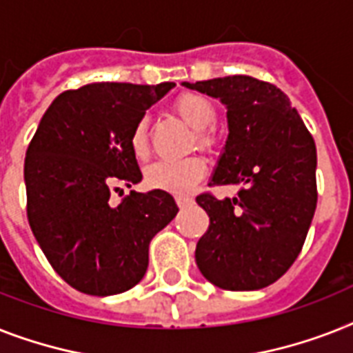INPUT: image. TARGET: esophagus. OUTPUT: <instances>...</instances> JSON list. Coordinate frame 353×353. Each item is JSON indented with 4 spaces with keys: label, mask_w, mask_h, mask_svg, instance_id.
<instances>
[{
    "label": "esophagus",
    "mask_w": 353,
    "mask_h": 353,
    "mask_svg": "<svg viewBox=\"0 0 353 353\" xmlns=\"http://www.w3.org/2000/svg\"><path fill=\"white\" fill-rule=\"evenodd\" d=\"M176 203L179 208H188V206L194 205V197L183 196V194H179V196H176Z\"/></svg>",
    "instance_id": "esophagus-1"
}]
</instances>
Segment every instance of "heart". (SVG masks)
I'll use <instances>...</instances> for the list:
<instances>
[{
    "instance_id": "b5f03b06",
    "label": "heart",
    "mask_w": 353,
    "mask_h": 353,
    "mask_svg": "<svg viewBox=\"0 0 353 353\" xmlns=\"http://www.w3.org/2000/svg\"><path fill=\"white\" fill-rule=\"evenodd\" d=\"M172 110L181 117L188 127L194 128V145L201 150H212L216 147V132L210 125L216 121L217 110L210 97L199 92H181L172 103ZM130 148L137 159H145L150 152L148 141V119L143 117L132 130ZM206 176V163L203 157L192 156L179 161H156L145 170V181L150 188L185 194L192 190Z\"/></svg>"
}]
</instances>
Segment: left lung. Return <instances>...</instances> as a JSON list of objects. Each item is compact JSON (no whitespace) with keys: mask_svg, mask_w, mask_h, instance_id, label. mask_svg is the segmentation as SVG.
<instances>
[{"mask_svg":"<svg viewBox=\"0 0 353 353\" xmlns=\"http://www.w3.org/2000/svg\"><path fill=\"white\" fill-rule=\"evenodd\" d=\"M219 97L228 112V139L210 186L241 185L236 196L196 197L210 225L197 241L203 276L223 290H259L294 265L317 205L314 137L272 83L226 76L185 83Z\"/></svg>","mask_w":353,"mask_h":353,"instance_id":"1","label":"left lung"}]
</instances>
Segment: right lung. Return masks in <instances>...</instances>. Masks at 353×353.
I'll list each match as a JSON object with an SVG mask.
<instances>
[{
    "label": "right lung",
    "instance_id": "1",
    "mask_svg": "<svg viewBox=\"0 0 353 353\" xmlns=\"http://www.w3.org/2000/svg\"><path fill=\"white\" fill-rule=\"evenodd\" d=\"M176 83H92L65 90L43 114L27 148V217L63 281L88 296L130 290L148 268L152 237L176 217L165 190L110 192L141 181L130 136Z\"/></svg>",
    "mask_w": 353,
    "mask_h": 353
}]
</instances>
